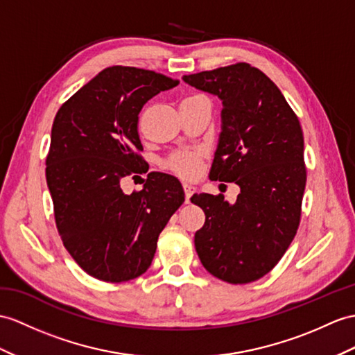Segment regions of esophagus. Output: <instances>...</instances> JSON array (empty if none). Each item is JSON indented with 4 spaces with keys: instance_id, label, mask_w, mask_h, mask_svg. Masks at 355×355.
Masks as SVG:
<instances>
[{
    "instance_id": "1",
    "label": "esophagus",
    "mask_w": 355,
    "mask_h": 355,
    "mask_svg": "<svg viewBox=\"0 0 355 355\" xmlns=\"http://www.w3.org/2000/svg\"><path fill=\"white\" fill-rule=\"evenodd\" d=\"M182 187H184V193H185V202L189 203V197H191V196L194 194L196 188H194L193 185H189V184H184Z\"/></svg>"
}]
</instances>
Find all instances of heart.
<instances>
[{
	"label": "heart",
	"mask_w": 355,
	"mask_h": 355,
	"mask_svg": "<svg viewBox=\"0 0 355 355\" xmlns=\"http://www.w3.org/2000/svg\"><path fill=\"white\" fill-rule=\"evenodd\" d=\"M203 152L200 150H180L171 153L166 159V167L175 175L184 179H194L200 173Z\"/></svg>",
	"instance_id": "b5f03b06"
}]
</instances>
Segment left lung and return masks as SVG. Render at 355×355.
Listing matches in <instances>:
<instances>
[{"instance_id": "1", "label": "left lung", "mask_w": 355, "mask_h": 355, "mask_svg": "<svg viewBox=\"0 0 355 355\" xmlns=\"http://www.w3.org/2000/svg\"><path fill=\"white\" fill-rule=\"evenodd\" d=\"M223 102L221 132L209 179L235 182L241 193L194 194L206 220L196 232L200 262L215 277L244 284L270 272L298 230L306 188L300 120L270 78L248 63L184 75Z\"/></svg>"}]
</instances>
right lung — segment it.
I'll use <instances>...</instances> for the list:
<instances>
[{"instance_id": "right-lung-1", "label": "right lung", "mask_w": 355, "mask_h": 355, "mask_svg": "<svg viewBox=\"0 0 355 355\" xmlns=\"http://www.w3.org/2000/svg\"><path fill=\"white\" fill-rule=\"evenodd\" d=\"M178 84L146 69L111 66L54 119L46 184L55 224L73 261L94 279L120 283L148 271L159 233L185 200L182 185L166 173H149L141 191L120 188L123 178L143 173V105Z\"/></svg>"}]
</instances>
